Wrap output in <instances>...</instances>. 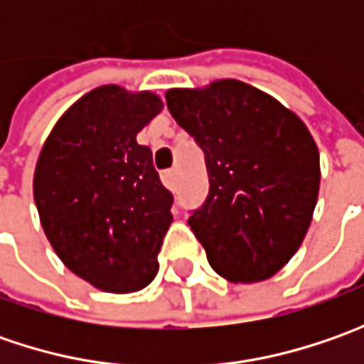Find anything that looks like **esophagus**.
Returning a JSON list of instances; mask_svg holds the SVG:
<instances>
[{
  "instance_id": "34e87169",
  "label": "esophagus",
  "mask_w": 364,
  "mask_h": 364,
  "mask_svg": "<svg viewBox=\"0 0 364 364\" xmlns=\"http://www.w3.org/2000/svg\"><path fill=\"white\" fill-rule=\"evenodd\" d=\"M161 182L166 184V188L174 190L176 188V172L174 170H170V172H166V174L161 176Z\"/></svg>"
}]
</instances>
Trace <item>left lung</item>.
<instances>
[{
	"mask_svg": "<svg viewBox=\"0 0 364 364\" xmlns=\"http://www.w3.org/2000/svg\"><path fill=\"white\" fill-rule=\"evenodd\" d=\"M166 103L204 151L210 190L188 225L210 267L232 284L269 279L312 223L320 190L312 133L272 95L235 78L170 89Z\"/></svg>",
	"mask_w": 364,
	"mask_h": 364,
	"instance_id": "obj_1",
	"label": "left lung"
}]
</instances>
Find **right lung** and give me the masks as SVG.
<instances>
[{
  "label": "right lung",
  "instance_id": "right-lung-1",
  "mask_svg": "<svg viewBox=\"0 0 364 364\" xmlns=\"http://www.w3.org/2000/svg\"><path fill=\"white\" fill-rule=\"evenodd\" d=\"M161 109L156 92L103 85L64 111L40 149L42 229L64 265L97 289L132 294L158 273L174 196L137 133Z\"/></svg>",
  "mask_w": 364,
  "mask_h": 364
}]
</instances>
